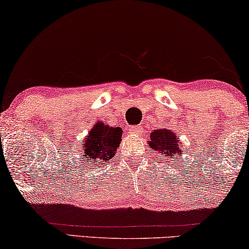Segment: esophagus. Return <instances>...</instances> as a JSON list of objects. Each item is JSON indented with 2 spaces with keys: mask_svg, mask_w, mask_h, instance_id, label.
<instances>
[{
  "mask_svg": "<svg viewBox=\"0 0 249 249\" xmlns=\"http://www.w3.org/2000/svg\"><path fill=\"white\" fill-rule=\"evenodd\" d=\"M131 131L134 132V134L137 135V134H139V132H141V129H139V127H134L131 129Z\"/></svg>",
  "mask_w": 249,
  "mask_h": 249,
  "instance_id": "obj_1",
  "label": "esophagus"
}]
</instances>
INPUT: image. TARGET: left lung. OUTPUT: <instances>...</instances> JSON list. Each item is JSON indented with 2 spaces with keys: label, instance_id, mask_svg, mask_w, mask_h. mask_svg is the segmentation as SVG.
I'll return each instance as SVG.
<instances>
[{
  "label": "left lung",
  "instance_id": "obj_1",
  "mask_svg": "<svg viewBox=\"0 0 249 249\" xmlns=\"http://www.w3.org/2000/svg\"><path fill=\"white\" fill-rule=\"evenodd\" d=\"M147 144L148 147L154 149L156 154L165 160V162H178V159L181 158L183 148L180 138L170 129L161 128L151 131Z\"/></svg>",
  "mask_w": 249,
  "mask_h": 249
}]
</instances>
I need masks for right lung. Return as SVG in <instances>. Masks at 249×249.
<instances>
[{
  "mask_svg": "<svg viewBox=\"0 0 249 249\" xmlns=\"http://www.w3.org/2000/svg\"><path fill=\"white\" fill-rule=\"evenodd\" d=\"M122 129L111 127L104 121H97L93 125L81 145V159L84 168H96L97 165L108 164L114 158L121 142Z\"/></svg>",
  "mask_w": 249,
  "mask_h": 249,
  "instance_id": "obj_1",
  "label": "right lung"
}]
</instances>
